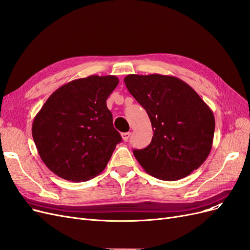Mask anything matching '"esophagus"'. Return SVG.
<instances>
[{"mask_svg":"<svg viewBox=\"0 0 250 250\" xmlns=\"http://www.w3.org/2000/svg\"><path fill=\"white\" fill-rule=\"evenodd\" d=\"M130 138V132H124L122 133V139L124 142H127Z\"/></svg>","mask_w":250,"mask_h":250,"instance_id":"1","label":"esophagus"}]
</instances>
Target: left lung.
Masks as SVG:
<instances>
[{
  "instance_id": "obj_1",
  "label": "left lung",
  "mask_w": 250,
  "mask_h": 250,
  "mask_svg": "<svg viewBox=\"0 0 250 250\" xmlns=\"http://www.w3.org/2000/svg\"><path fill=\"white\" fill-rule=\"evenodd\" d=\"M127 89L147 111L153 137L133 154L150 175L178 180L198 169L208 156L215 131L214 113L183 80L167 75H128Z\"/></svg>"
}]
</instances>
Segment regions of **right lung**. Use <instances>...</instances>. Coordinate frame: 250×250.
<instances>
[{"instance_id":"obj_1","label":"right lung","mask_w":250,"mask_h":250,"mask_svg":"<svg viewBox=\"0 0 250 250\" xmlns=\"http://www.w3.org/2000/svg\"><path fill=\"white\" fill-rule=\"evenodd\" d=\"M118 83L112 75L73 80L56 89L35 116V146L57 176L80 183L99 175L107 166L122 141L106 106Z\"/></svg>"}]
</instances>
